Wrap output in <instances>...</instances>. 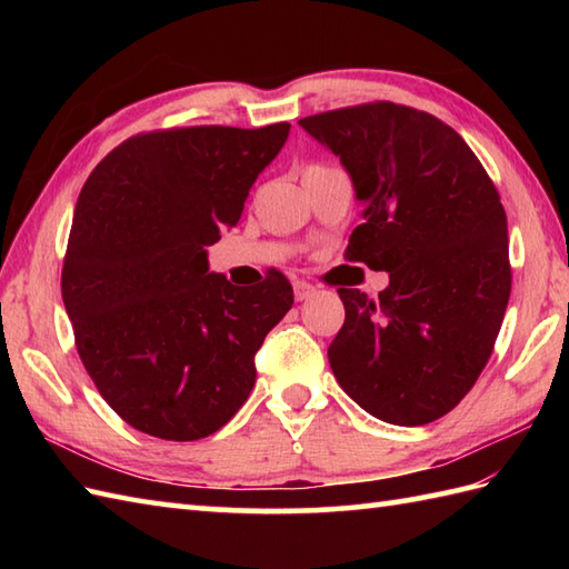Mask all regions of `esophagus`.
I'll return each mask as SVG.
<instances>
[{"mask_svg": "<svg viewBox=\"0 0 569 569\" xmlns=\"http://www.w3.org/2000/svg\"><path fill=\"white\" fill-rule=\"evenodd\" d=\"M318 288L312 286L310 281H296L293 283V293H296V300H308L312 293H316Z\"/></svg>", "mask_w": 569, "mask_h": 569, "instance_id": "34e87169", "label": "esophagus"}]
</instances>
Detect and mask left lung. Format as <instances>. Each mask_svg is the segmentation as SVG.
Masks as SVG:
<instances>
[{
    "instance_id": "left-lung-1",
    "label": "left lung",
    "mask_w": 569,
    "mask_h": 569,
    "mask_svg": "<svg viewBox=\"0 0 569 569\" xmlns=\"http://www.w3.org/2000/svg\"><path fill=\"white\" fill-rule=\"evenodd\" d=\"M300 127L340 156L365 204L345 257L389 271L379 298L337 288L335 379L373 418L426 426L475 386L509 306L499 190L452 127L413 107L367 102Z\"/></svg>"
}]
</instances>
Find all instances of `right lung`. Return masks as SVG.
I'll return each instance as SVG.
<instances>
[{
  "mask_svg": "<svg viewBox=\"0 0 569 569\" xmlns=\"http://www.w3.org/2000/svg\"><path fill=\"white\" fill-rule=\"evenodd\" d=\"M291 124L173 127L112 149L82 186L60 291L84 371L153 438L200 440L247 401L253 357L293 306L281 271L239 288L208 251L244 210Z\"/></svg>",
  "mask_w": 569,
  "mask_h": 569,
  "instance_id": "obj_1",
  "label": "right lung"
}]
</instances>
